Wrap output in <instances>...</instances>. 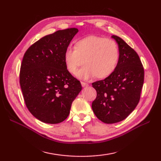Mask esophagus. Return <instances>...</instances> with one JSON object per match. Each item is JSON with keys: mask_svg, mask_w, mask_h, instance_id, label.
<instances>
[{"mask_svg": "<svg viewBox=\"0 0 161 161\" xmlns=\"http://www.w3.org/2000/svg\"><path fill=\"white\" fill-rule=\"evenodd\" d=\"M81 86H82V87H87V86H88V84H87V83L81 82Z\"/></svg>", "mask_w": 161, "mask_h": 161, "instance_id": "esophagus-1", "label": "esophagus"}]
</instances>
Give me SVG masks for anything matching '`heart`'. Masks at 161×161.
<instances>
[{"mask_svg":"<svg viewBox=\"0 0 161 161\" xmlns=\"http://www.w3.org/2000/svg\"><path fill=\"white\" fill-rule=\"evenodd\" d=\"M119 59V51L114 41L94 35L77 41L74 49L68 47L64 54L65 66L71 74H75L78 67L84 64L77 73L81 80L109 77L117 68Z\"/></svg>","mask_w":161,"mask_h":161,"instance_id":"1","label":"heart"}]
</instances>
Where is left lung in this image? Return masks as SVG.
<instances>
[{"label":"left lung","instance_id":"8db88e82","mask_svg":"<svg viewBox=\"0 0 161 161\" xmlns=\"http://www.w3.org/2000/svg\"><path fill=\"white\" fill-rule=\"evenodd\" d=\"M119 59L115 71L103 80L92 84L97 91L92 108L96 117L107 124L125 119L138 105L144 82V68L136 51L116 35Z\"/></svg>","mask_w":161,"mask_h":161}]
</instances>
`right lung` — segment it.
Wrapping results in <instances>:
<instances>
[{
  "instance_id": "1",
  "label": "right lung",
  "mask_w": 161,
  "mask_h": 161,
  "mask_svg": "<svg viewBox=\"0 0 161 161\" xmlns=\"http://www.w3.org/2000/svg\"><path fill=\"white\" fill-rule=\"evenodd\" d=\"M79 30H58L27 50L20 71V85L27 108L43 122L58 124L70 114L81 85L66 69L64 54Z\"/></svg>"
}]
</instances>
